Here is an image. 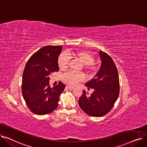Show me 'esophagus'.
<instances>
[{
	"mask_svg": "<svg viewBox=\"0 0 147 147\" xmlns=\"http://www.w3.org/2000/svg\"><path fill=\"white\" fill-rule=\"evenodd\" d=\"M67 88H68L69 90H72V89H73L74 88L73 86H69V85H68V86H67Z\"/></svg>",
	"mask_w": 147,
	"mask_h": 147,
	"instance_id": "esophagus-1",
	"label": "esophagus"
}]
</instances>
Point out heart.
Returning <instances> with one entry per match:
<instances>
[{"label":"heart","instance_id":"heart-1","mask_svg":"<svg viewBox=\"0 0 147 147\" xmlns=\"http://www.w3.org/2000/svg\"><path fill=\"white\" fill-rule=\"evenodd\" d=\"M68 57L79 59L84 64V69L90 74H94L96 71V66L93 63L94 57L90 52L84 50H77L73 52H67L62 53L58 59V64L60 69H65L68 67ZM84 76L83 74H76L73 72H68L63 77V80L71 85H74L78 82L83 80Z\"/></svg>","mask_w":147,"mask_h":147}]
</instances>
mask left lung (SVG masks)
<instances>
[{"mask_svg": "<svg viewBox=\"0 0 147 147\" xmlns=\"http://www.w3.org/2000/svg\"><path fill=\"white\" fill-rule=\"evenodd\" d=\"M101 65L95 76L85 84L94 91L90 95L83 91L79 99L82 110L92 117H102L109 113L118 98L120 91L118 71L113 59L105 52H99Z\"/></svg>", "mask_w": 147, "mask_h": 147, "instance_id": "8db88e82", "label": "left lung"}]
</instances>
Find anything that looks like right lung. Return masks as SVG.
Wrapping results in <instances>:
<instances>
[{
  "instance_id": "right-lung-1",
  "label": "right lung",
  "mask_w": 147,
  "mask_h": 147,
  "mask_svg": "<svg viewBox=\"0 0 147 147\" xmlns=\"http://www.w3.org/2000/svg\"><path fill=\"white\" fill-rule=\"evenodd\" d=\"M62 46H46L30 58L22 79V94L28 109L37 115L49 114L58 106L65 85L61 82L52 88L49 76L59 71L58 59Z\"/></svg>"
}]
</instances>
